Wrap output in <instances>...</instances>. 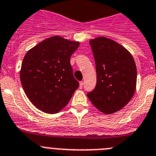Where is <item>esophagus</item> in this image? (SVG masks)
Instances as JSON below:
<instances>
[{
  "mask_svg": "<svg viewBox=\"0 0 156 156\" xmlns=\"http://www.w3.org/2000/svg\"><path fill=\"white\" fill-rule=\"evenodd\" d=\"M83 84H84V82H82H82H79V87H80V89H82V88L83 87Z\"/></svg>",
  "mask_w": 156,
  "mask_h": 156,
  "instance_id": "obj_1",
  "label": "esophagus"
}]
</instances>
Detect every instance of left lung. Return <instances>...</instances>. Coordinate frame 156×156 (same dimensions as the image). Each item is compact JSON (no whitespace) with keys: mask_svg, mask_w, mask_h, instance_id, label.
I'll return each instance as SVG.
<instances>
[{"mask_svg":"<svg viewBox=\"0 0 156 156\" xmlns=\"http://www.w3.org/2000/svg\"><path fill=\"white\" fill-rule=\"evenodd\" d=\"M97 71V85L87 93L89 101L104 114H112L129 102L136 90V67L130 52L112 39L89 41Z\"/></svg>","mask_w":156,"mask_h":156,"instance_id":"8db88e82","label":"left lung"}]
</instances>
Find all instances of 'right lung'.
<instances>
[{"label": "right lung", "instance_id": "add662e5", "mask_svg": "<svg viewBox=\"0 0 156 156\" xmlns=\"http://www.w3.org/2000/svg\"><path fill=\"white\" fill-rule=\"evenodd\" d=\"M78 46V41L54 36L42 41L24 56L21 84L30 102L41 111L57 113L79 86L70 63Z\"/></svg>", "mask_w": 156, "mask_h": 156}]
</instances>
